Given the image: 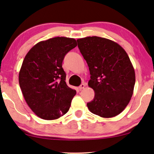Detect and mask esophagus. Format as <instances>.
<instances>
[{
    "label": "esophagus",
    "mask_w": 154,
    "mask_h": 154,
    "mask_svg": "<svg viewBox=\"0 0 154 154\" xmlns=\"http://www.w3.org/2000/svg\"><path fill=\"white\" fill-rule=\"evenodd\" d=\"M86 83H81V84L80 85V86H79V89H80V90H81V89H83L85 88V87H86Z\"/></svg>",
    "instance_id": "obj_1"
}]
</instances>
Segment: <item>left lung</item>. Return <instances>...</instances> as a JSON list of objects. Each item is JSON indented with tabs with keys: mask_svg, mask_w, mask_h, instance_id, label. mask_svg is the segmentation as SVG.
<instances>
[{
	"mask_svg": "<svg viewBox=\"0 0 154 154\" xmlns=\"http://www.w3.org/2000/svg\"><path fill=\"white\" fill-rule=\"evenodd\" d=\"M78 47L88 66V86L94 98L87 103L89 111L103 118L121 113L129 103L135 85V71L121 45L97 36L77 40Z\"/></svg>",
	"mask_w": 154,
	"mask_h": 154,
	"instance_id": "8db88e82",
	"label": "left lung"
}]
</instances>
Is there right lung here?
Masks as SVG:
<instances>
[{"instance_id":"1","label":"right lung","mask_w":154,"mask_h":154,"mask_svg":"<svg viewBox=\"0 0 154 154\" xmlns=\"http://www.w3.org/2000/svg\"><path fill=\"white\" fill-rule=\"evenodd\" d=\"M76 45L74 38H53L38 43L25 57L19 85L28 106L41 119H57L70 109L76 91L66 84L62 63Z\"/></svg>"}]
</instances>
